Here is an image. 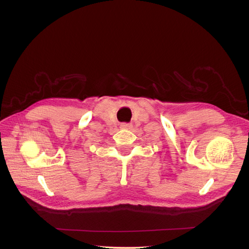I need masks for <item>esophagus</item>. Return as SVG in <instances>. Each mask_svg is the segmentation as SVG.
<instances>
[{
    "instance_id": "obj_1",
    "label": "esophagus",
    "mask_w": 249,
    "mask_h": 249,
    "mask_svg": "<svg viewBox=\"0 0 249 249\" xmlns=\"http://www.w3.org/2000/svg\"><path fill=\"white\" fill-rule=\"evenodd\" d=\"M131 126H132V124H126V123H124V124H120V127H123V129H130Z\"/></svg>"
}]
</instances>
